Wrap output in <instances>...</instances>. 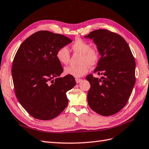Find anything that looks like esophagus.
<instances>
[{"label":"esophagus","instance_id":"esophagus-1","mask_svg":"<svg viewBox=\"0 0 149 149\" xmlns=\"http://www.w3.org/2000/svg\"><path fill=\"white\" fill-rule=\"evenodd\" d=\"M82 81V79H75V82L76 83H79L80 82Z\"/></svg>","mask_w":149,"mask_h":149}]
</instances>
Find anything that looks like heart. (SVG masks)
<instances>
[{"instance_id":"b5f03b06","label":"heart","mask_w":149,"mask_h":149,"mask_svg":"<svg viewBox=\"0 0 149 149\" xmlns=\"http://www.w3.org/2000/svg\"><path fill=\"white\" fill-rule=\"evenodd\" d=\"M72 49L74 53L80 54L77 66H68L64 69L65 74L81 77L84 75L89 70V66H93L97 63L99 59V51L95 47H90L87 41L79 39L72 45ZM56 56L60 63L67 65L70 60V53L67 47H61L58 49Z\"/></svg>"}]
</instances>
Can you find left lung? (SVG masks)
Wrapping results in <instances>:
<instances>
[{"mask_svg":"<svg viewBox=\"0 0 149 149\" xmlns=\"http://www.w3.org/2000/svg\"><path fill=\"white\" fill-rule=\"evenodd\" d=\"M101 55L94 73L101 79L86 76L91 88L88 93L89 107L100 115L109 116L126 105L135 84V60L128 44L119 34L105 29L89 33Z\"/></svg>","mask_w":149,"mask_h":149,"instance_id":"1","label":"left lung"}]
</instances>
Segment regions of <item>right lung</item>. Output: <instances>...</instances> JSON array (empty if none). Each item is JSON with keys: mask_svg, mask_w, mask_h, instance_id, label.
<instances>
[{"mask_svg": "<svg viewBox=\"0 0 149 149\" xmlns=\"http://www.w3.org/2000/svg\"><path fill=\"white\" fill-rule=\"evenodd\" d=\"M72 42L63 35L42 30L28 37L16 52L12 66L15 94L34 118L54 119L68 105L66 93L74 87L75 81L69 75L59 77L63 69L56 53Z\"/></svg>", "mask_w": 149, "mask_h": 149, "instance_id": "obj_1", "label": "right lung"}]
</instances>
